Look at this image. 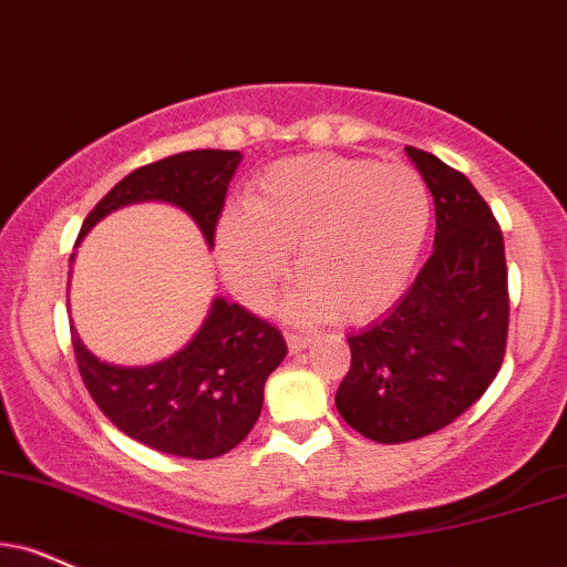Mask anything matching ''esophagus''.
<instances>
[{
    "mask_svg": "<svg viewBox=\"0 0 567 567\" xmlns=\"http://www.w3.org/2000/svg\"><path fill=\"white\" fill-rule=\"evenodd\" d=\"M285 340H288L290 353H298L311 343V336H306V332H285Z\"/></svg>",
    "mask_w": 567,
    "mask_h": 567,
    "instance_id": "esophagus-1",
    "label": "esophagus"
}]
</instances>
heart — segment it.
Segmentation results:
<instances>
[{"label":"heart","instance_id":"b5f03b06","mask_svg":"<svg viewBox=\"0 0 567 567\" xmlns=\"http://www.w3.org/2000/svg\"><path fill=\"white\" fill-rule=\"evenodd\" d=\"M431 189L404 163L301 155L271 163L216 231L224 279L245 303L269 301L290 250L306 282L298 313L367 322L406 288L431 229Z\"/></svg>","mask_w":567,"mask_h":567}]
</instances>
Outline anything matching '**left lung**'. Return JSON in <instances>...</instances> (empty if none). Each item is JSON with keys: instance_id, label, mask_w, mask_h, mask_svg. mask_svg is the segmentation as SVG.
I'll return each instance as SVG.
<instances>
[{"instance_id": "8db88e82", "label": "left lung", "mask_w": 567, "mask_h": 567, "mask_svg": "<svg viewBox=\"0 0 567 567\" xmlns=\"http://www.w3.org/2000/svg\"><path fill=\"white\" fill-rule=\"evenodd\" d=\"M435 203L433 254L383 319L349 336L351 370L336 404L378 443L431 435L486 393L507 349L504 237L465 174L406 147Z\"/></svg>"}]
</instances>
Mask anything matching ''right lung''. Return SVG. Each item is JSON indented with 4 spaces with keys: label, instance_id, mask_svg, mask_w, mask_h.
Here are the masks:
<instances>
[{
    "label": "right lung",
    "instance_id": "right-lung-1",
    "mask_svg": "<svg viewBox=\"0 0 567 567\" xmlns=\"http://www.w3.org/2000/svg\"><path fill=\"white\" fill-rule=\"evenodd\" d=\"M237 150H189L124 176L84 218L76 245L113 210L142 200L182 208L214 248ZM73 261V256H71ZM81 380L107 420L155 452L214 460L254 431L266 378L288 353L282 332L243 306L214 298L197 336L174 357L147 367L100 361L71 327Z\"/></svg>",
    "mask_w": 567,
    "mask_h": 567
}]
</instances>
